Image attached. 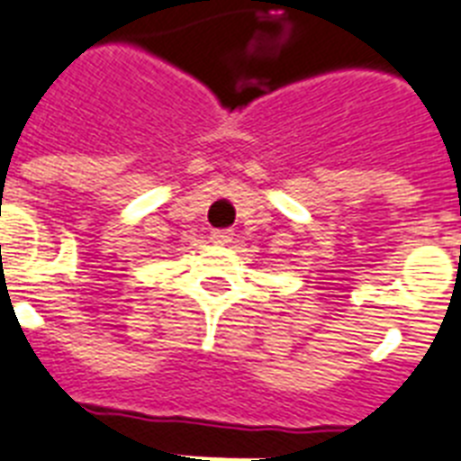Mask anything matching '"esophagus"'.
<instances>
[{
	"label": "esophagus",
	"instance_id": "esophagus-1",
	"mask_svg": "<svg viewBox=\"0 0 461 461\" xmlns=\"http://www.w3.org/2000/svg\"><path fill=\"white\" fill-rule=\"evenodd\" d=\"M209 240H212L213 245H228V242L233 240V233H230V230H212Z\"/></svg>",
	"mask_w": 461,
	"mask_h": 461
}]
</instances>
